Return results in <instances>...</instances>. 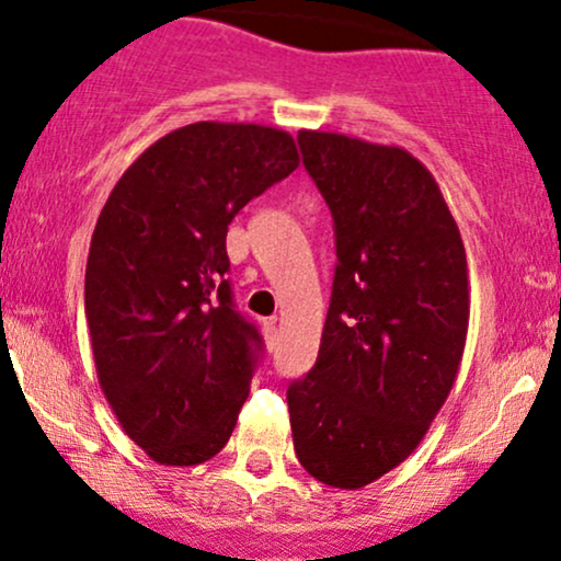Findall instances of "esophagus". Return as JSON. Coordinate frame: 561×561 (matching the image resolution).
Here are the masks:
<instances>
[{"instance_id":"1","label":"esophagus","mask_w":561,"mask_h":561,"mask_svg":"<svg viewBox=\"0 0 561 561\" xmlns=\"http://www.w3.org/2000/svg\"><path fill=\"white\" fill-rule=\"evenodd\" d=\"M261 330H263V340H266V347H268V351H274L276 343H279V332H276V319H263Z\"/></svg>"}]
</instances>
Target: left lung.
I'll use <instances>...</instances> for the list:
<instances>
[{
  "label": "left lung",
  "mask_w": 561,
  "mask_h": 561,
  "mask_svg": "<svg viewBox=\"0 0 561 561\" xmlns=\"http://www.w3.org/2000/svg\"><path fill=\"white\" fill-rule=\"evenodd\" d=\"M334 218L319 358L287 388L298 461L343 491L414 454L446 403L469 327L467 253L435 176L403 147L298 134Z\"/></svg>",
  "instance_id": "obj_1"
}]
</instances>
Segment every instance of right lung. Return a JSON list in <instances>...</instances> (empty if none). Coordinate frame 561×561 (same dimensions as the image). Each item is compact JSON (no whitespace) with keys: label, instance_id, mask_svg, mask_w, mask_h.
Listing matches in <instances>:
<instances>
[{"label":"right lung","instance_id":"obj_1","mask_svg":"<svg viewBox=\"0 0 561 561\" xmlns=\"http://www.w3.org/2000/svg\"><path fill=\"white\" fill-rule=\"evenodd\" d=\"M298 165L282 128L197 121L147 147L96 218L83 282L96 377L158 465H203L231 437L261 337L234 311L227 229Z\"/></svg>","mask_w":561,"mask_h":561}]
</instances>
